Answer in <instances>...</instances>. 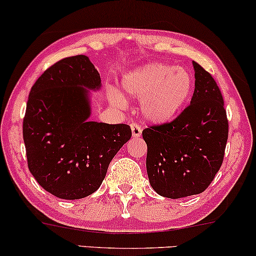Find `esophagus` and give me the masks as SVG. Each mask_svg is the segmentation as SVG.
Returning a JSON list of instances; mask_svg holds the SVG:
<instances>
[{"label":"esophagus","mask_w":256,"mask_h":256,"mask_svg":"<svg viewBox=\"0 0 256 256\" xmlns=\"http://www.w3.org/2000/svg\"><path fill=\"white\" fill-rule=\"evenodd\" d=\"M130 128H132V138H140V136H141V134H142V129H141V127H140L138 124H130Z\"/></svg>","instance_id":"1"}]
</instances>
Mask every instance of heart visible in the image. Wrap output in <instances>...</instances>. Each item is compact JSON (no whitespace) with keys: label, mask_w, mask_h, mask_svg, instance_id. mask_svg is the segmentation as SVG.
Returning a JSON list of instances; mask_svg holds the SVG:
<instances>
[{"label":"heart","mask_w":256,"mask_h":256,"mask_svg":"<svg viewBox=\"0 0 256 256\" xmlns=\"http://www.w3.org/2000/svg\"><path fill=\"white\" fill-rule=\"evenodd\" d=\"M121 85L129 96L141 101L142 115L154 124H169L180 116L194 92L191 72L166 62L138 66L122 78ZM108 100L115 107L126 106L124 98L115 90Z\"/></svg>","instance_id":"1"}]
</instances>
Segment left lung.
Segmentation results:
<instances>
[{
    "label": "left lung",
    "mask_w": 256,
    "mask_h": 256,
    "mask_svg": "<svg viewBox=\"0 0 256 256\" xmlns=\"http://www.w3.org/2000/svg\"><path fill=\"white\" fill-rule=\"evenodd\" d=\"M190 106L170 124L142 132L148 146L146 172L162 197L177 199L205 191L222 164L228 122L222 96L198 62Z\"/></svg>",
    "instance_id": "8db88e82"
}]
</instances>
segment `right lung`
Here are the masks:
<instances>
[{
	"label": "right lung",
	"mask_w": 256,
	"mask_h": 256,
	"mask_svg": "<svg viewBox=\"0 0 256 256\" xmlns=\"http://www.w3.org/2000/svg\"><path fill=\"white\" fill-rule=\"evenodd\" d=\"M98 70L85 54L62 59L30 90L23 121L28 166L44 190L82 199L100 188L110 160L132 138L127 124L90 121Z\"/></svg>",
	"instance_id": "add662e5"
}]
</instances>
